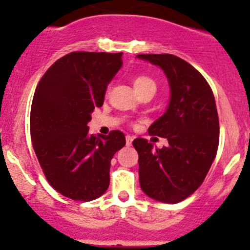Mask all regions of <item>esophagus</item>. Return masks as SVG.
<instances>
[{
    "instance_id": "1",
    "label": "esophagus",
    "mask_w": 250,
    "mask_h": 250,
    "mask_svg": "<svg viewBox=\"0 0 250 250\" xmlns=\"http://www.w3.org/2000/svg\"><path fill=\"white\" fill-rule=\"evenodd\" d=\"M133 139H134V138L130 137V135H127V137H125V144H127V146H130V145H132Z\"/></svg>"
}]
</instances>
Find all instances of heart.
<instances>
[{"mask_svg":"<svg viewBox=\"0 0 250 250\" xmlns=\"http://www.w3.org/2000/svg\"><path fill=\"white\" fill-rule=\"evenodd\" d=\"M133 85H134V89L138 94L146 89L156 90V88H157L155 80L148 76H145V75H139V76H135L133 78Z\"/></svg>","mask_w":250,"mask_h":250,"instance_id":"1","label":"heart"}]
</instances>
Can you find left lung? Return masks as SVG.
Here are the masks:
<instances>
[{
  "label": "left lung",
  "mask_w": 250,
  "mask_h": 250,
  "mask_svg": "<svg viewBox=\"0 0 250 250\" xmlns=\"http://www.w3.org/2000/svg\"><path fill=\"white\" fill-rule=\"evenodd\" d=\"M167 76L170 100L166 112L148 128L151 135L166 138L162 148L138 138L139 183L146 196L175 204L202 185L219 146V118L214 94L202 75L173 54H139Z\"/></svg>",
  "instance_id": "obj_1"
}]
</instances>
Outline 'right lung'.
I'll use <instances>...</instances> for the list:
<instances>
[{
  "label": "right lung",
  "mask_w": 250,
  "mask_h": 250,
  "mask_svg": "<svg viewBox=\"0 0 250 250\" xmlns=\"http://www.w3.org/2000/svg\"><path fill=\"white\" fill-rule=\"evenodd\" d=\"M123 53L72 52L41 78L30 112L32 146L48 183L74 201H93L107 190L113 155L125 134H89L87 123L103 106L107 84L122 66Z\"/></svg>",
  "instance_id": "1"
}]
</instances>
